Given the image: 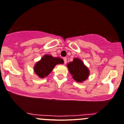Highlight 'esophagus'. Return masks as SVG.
I'll list each match as a JSON object with an SVG mask.
<instances>
[{
  "instance_id": "34e87169",
  "label": "esophagus",
  "mask_w": 124,
  "mask_h": 124,
  "mask_svg": "<svg viewBox=\"0 0 124 124\" xmlns=\"http://www.w3.org/2000/svg\"><path fill=\"white\" fill-rule=\"evenodd\" d=\"M63 61H64V64H66V63H67V57H63Z\"/></svg>"
}]
</instances>
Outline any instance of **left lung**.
<instances>
[{"label": "left lung", "instance_id": "8db88e82", "mask_svg": "<svg viewBox=\"0 0 124 124\" xmlns=\"http://www.w3.org/2000/svg\"><path fill=\"white\" fill-rule=\"evenodd\" d=\"M67 66L68 71L72 75L73 79L77 82H83L90 76L88 68L80 59L74 58L73 61L69 62Z\"/></svg>", "mask_w": 124, "mask_h": 124}]
</instances>
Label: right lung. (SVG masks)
Segmentation results:
<instances>
[{
    "label": "right lung",
    "instance_id": "add662e5",
    "mask_svg": "<svg viewBox=\"0 0 124 124\" xmlns=\"http://www.w3.org/2000/svg\"><path fill=\"white\" fill-rule=\"evenodd\" d=\"M63 62L62 58L45 54L34 65V72L39 78L42 79L50 74L56 65L63 64Z\"/></svg>",
    "mask_w": 124,
    "mask_h": 124
}]
</instances>
